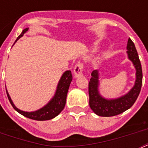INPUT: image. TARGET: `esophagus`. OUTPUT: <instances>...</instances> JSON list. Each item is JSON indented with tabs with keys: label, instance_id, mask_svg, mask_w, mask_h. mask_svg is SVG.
Returning <instances> with one entry per match:
<instances>
[{
	"label": "esophagus",
	"instance_id": "1",
	"mask_svg": "<svg viewBox=\"0 0 148 148\" xmlns=\"http://www.w3.org/2000/svg\"><path fill=\"white\" fill-rule=\"evenodd\" d=\"M84 71V64L83 63L78 62L75 66H74V77H78L81 76L82 74H83Z\"/></svg>",
	"mask_w": 148,
	"mask_h": 148
}]
</instances>
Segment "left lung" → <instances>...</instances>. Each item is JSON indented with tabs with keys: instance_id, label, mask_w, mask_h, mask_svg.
I'll return each instance as SVG.
<instances>
[{
	"instance_id": "obj_1",
	"label": "left lung",
	"mask_w": 148,
	"mask_h": 148,
	"mask_svg": "<svg viewBox=\"0 0 148 148\" xmlns=\"http://www.w3.org/2000/svg\"><path fill=\"white\" fill-rule=\"evenodd\" d=\"M127 49L128 58L136 68V81L133 88L126 95L114 100H107L102 97L98 92V72L95 70L91 73V78L88 84L89 105L98 116L112 117L124 112L133 106L140 94L142 85V68L138 51L131 38L127 41Z\"/></svg>"
}]
</instances>
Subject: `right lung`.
<instances>
[{
	"label": "right lung",
	"mask_w": 148,
	"mask_h": 148,
	"mask_svg": "<svg viewBox=\"0 0 148 148\" xmlns=\"http://www.w3.org/2000/svg\"><path fill=\"white\" fill-rule=\"evenodd\" d=\"M28 31V28H25L24 31H22V33L18 36L17 40H15V42L17 41L20 38H21L24 35L25 32ZM72 81V74L71 71H67L63 74L61 78H60L59 83H58L57 90H56L55 95L51 99V101L47 105H45L44 108H40V110H36L34 112H25L23 110H19L14 106L13 103L10 96L8 95V91L6 90L7 95H8V100L10 101V104L12 105L15 110H17V112L20 113L21 114L26 117H28L30 119L36 120V121H47L51 120L56 116H58L60 114L62 110L64 109L66 103V98H67V95L69 86L71 83Z\"/></svg>",
	"instance_id": "right-lung-1"
}]
</instances>
